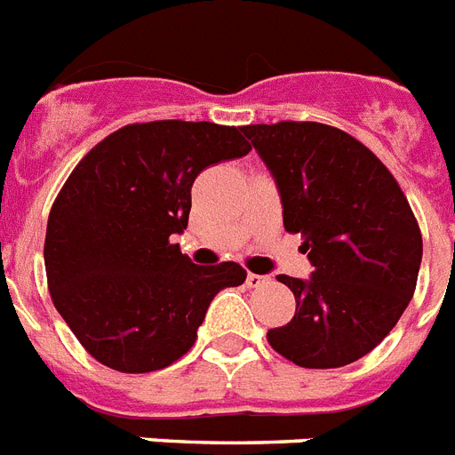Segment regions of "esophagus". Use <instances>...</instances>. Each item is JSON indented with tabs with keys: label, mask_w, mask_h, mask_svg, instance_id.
I'll use <instances>...</instances> for the list:
<instances>
[{
	"label": "esophagus",
	"mask_w": 455,
	"mask_h": 455,
	"mask_svg": "<svg viewBox=\"0 0 455 455\" xmlns=\"http://www.w3.org/2000/svg\"><path fill=\"white\" fill-rule=\"evenodd\" d=\"M267 281H269L267 275L251 274V271H248V275H246V285H248V287H259V285H265Z\"/></svg>",
	"instance_id": "obj_1"
}]
</instances>
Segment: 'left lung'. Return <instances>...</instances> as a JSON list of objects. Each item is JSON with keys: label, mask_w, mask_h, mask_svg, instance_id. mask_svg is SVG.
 Masks as SVG:
<instances>
[{"label": "left lung", "mask_w": 455, "mask_h": 455, "mask_svg": "<svg viewBox=\"0 0 455 455\" xmlns=\"http://www.w3.org/2000/svg\"><path fill=\"white\" fill-rule=\"evenodd\" d=\"M283 202V225L301 235L310 281L281 274L294 317L267 331L301 368H340L368 355L401 320L417 287L421 230L405 193L366 145L320 122L242 126Z\"/></svg>", "instance_id": "obj_1"}]
</instances>
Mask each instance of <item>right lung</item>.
<instances>
[{
	"instance_id": "1",
	"label": "right lung",
	"mask_w": 455,
	"mask_h": 455,
	"mask_svg": "<svg viewBox=\"0 0 455 455\" xmlns=\"http://www.w3.org/2000/svg\"><path fill=\"white\" fill-rule=\"evenodd\" d=\"M248 151L242 128L161 119L119 128L68 174L48 216L45 275L54 308L103 366L168 368L193 347L212 299L246 281L236 262L193 265L170 236L188 225L197 174Z\"/></svg>"
}]
</instances>
